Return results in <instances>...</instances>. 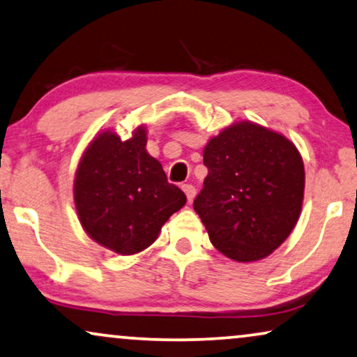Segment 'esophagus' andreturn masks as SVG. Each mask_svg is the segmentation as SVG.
Here are the masks:
<instances>
[{
    "label": "esophagus",
    "instance_id": "obj_1",
    "mask_svg": "<svg viewBox=\"0 0 357 357\" xmlns=\"http://www.w3.org/2000/svg\"><path fill=\"white\" fill-rule=\"evenodd\" d=\"M182 190L185 192V195H187V199H188V202H193L195 195H197V188H195L193 185L185 183V185H182Z\"/></svg>",
    "mask_w": 357,
    "mask_h": 357
}]
</instances>
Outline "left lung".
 I'll return each mask as SVG.
<instances>
[{"label": "left lung", "mask_w": 357, "mask_h": 357, "mask_svg": "<svg viewBox=\"0 0 357 357\" xmlns=\"http://www.w3.org/2000/svg\"><path fill=\"white\" fill-rule=\"evenodd\" d=\"M203 162L208 175L193 208L213 245L242 263L270 255L301 216L305 172L296 146L238 121L208 141Z\"/></svg>", "instance_id": "obj_1"}]
</instances>
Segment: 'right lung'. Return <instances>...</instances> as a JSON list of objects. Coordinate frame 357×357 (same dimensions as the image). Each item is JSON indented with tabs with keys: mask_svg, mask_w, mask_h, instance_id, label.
I'll list each match as a JSON object with an SVG mask.
<instances>
[{
	"mask_svg": "<svg viewBox=\"0 0 357 357\" xmlns=\"http://www.w3.org/2000/svg\"><path fill=\"white\" fill-rule=\"evenodd\" d=\"M146 130L130 139L102 131L91 141L75 178L77 216L92 241L120 255H133L158 238L160 227L187 203L167 182L162 165L146 151Z\"/></svg>",
	"mask_w": 357,
	"mask_h": 357,
	"instance_id": "1",
	"label": "right lung"
}]
</instances>
